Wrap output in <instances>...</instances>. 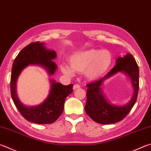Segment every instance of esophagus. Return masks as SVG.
Wrapping results in <instances>:
<instances>
[{
    "mask_svg": "<svg viewBox=\"0 0 151 151\" xmlns=\"http://www.w3.org/2000/svg\"><path fill=\"white\" fill-rule=\"evenodd\" d=\"M78 88H80V85L78 84H75L73 86V90H76V89H78Z\"/></svg>",
    "mask_w": 151,
    "mask_h": 151,
    "instance_id": "esophagus-1",
    "label": "esophagus"
}]
</instances>
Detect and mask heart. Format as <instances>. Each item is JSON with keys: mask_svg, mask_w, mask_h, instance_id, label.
Instances as JSON below:
<instances>
[{"mask_svg": "<svg viewBox=\"0 0 151 151\" xmlns=\"http://www.w3.org/2000/svg\"><path fill=\"white\" fill-rule=\"evenodd\" d=\"M70 67L62 65V72L68 76H73L74 72L84 73L86 78L96 81L105 75L112 63V56L108 50L91 49L76 51L68 57Z\"/></svg>", "mask_w": 151, "mask_h": 151, "instance_id": "heart-1", "label": "heart"}]
</instances>
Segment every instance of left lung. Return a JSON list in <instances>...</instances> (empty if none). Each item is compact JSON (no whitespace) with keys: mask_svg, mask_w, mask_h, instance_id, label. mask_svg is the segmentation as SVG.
Here are the masks:
<instances>
[{"mask_svg":"<svg viewBox=\"0 0 151 151\" xmlns=\"http://www.w3.org/2000/svg\"><path fill=\"white\" fill-rule=\"evenodd\" d=\"M116 64L105 76L86 85L87 100L85 111L94 122L101 124H112L121 121L129 113L137 98L139 70L135 58L131 54L127 53L123 57H119ZM118 72L124 73L130 77L134 89L131 100L123 106L109 103L102 89L104 82Z\"/></svg>","mask_w":151,"mask_h":151,"instance_id":"1","label":"left lung"}]
</instances>
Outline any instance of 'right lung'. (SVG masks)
Here are the masks:
<instances>
[{
  "label": "right lung",
  "mask_w": 151,
  "mask_h": 151,
  "mask_svg": "<svg viewBox=\"0 0 151 151\" xmlns=\"http://www.w3.org/2000/svg\"><path fill=\"white\" fill-rule=\"evenodd\" d=\"M44 45V43L36 42L24 47L14 61L10 78L11 96L16 107L26 120L37 124H50L59 118L63 111L65 99L73 92V84L64 86L51 79L47 97L39 105L28 106L19 100L16 83L24 68L29 65H37L44 68L49 75L55 73L57 66L52 60L56 58V52L45 48Z\"/></svg>",
  "instance_id": "obj_1"
}]
</instances>
